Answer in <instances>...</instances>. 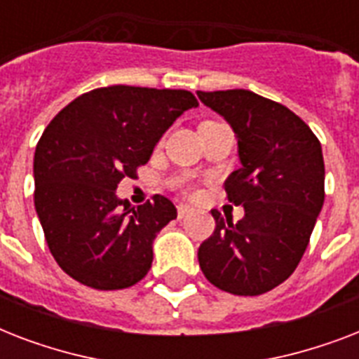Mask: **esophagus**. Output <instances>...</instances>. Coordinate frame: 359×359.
<instances>
[{
	"label": "esophagus",
	"mask_w": 359,
	"mask_h": 359,
	"mask_svg": "<svg viewBox=\"0 0 359 359\" xmlns=\"http://www.w3.org/2000/svg\"><path fill=\"white\" fill-rule=\"evenodd\" d=\"M191 212H194V208H191L190 205H179V207H177V214H179V219L186 218V216H190Z\"/></svg>",
	"instance_id": "1"
}]
</instances>
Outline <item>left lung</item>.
I'll list each match as a JSON object with an SVG mask.
<instances>
[{
  "instance_id": "1",
  "label": "left lung",
  "mask_w": 359,
  "mask_h": 359,
  "mask_svg": "<svg viewBox=\"0 0 359 359\" xmlns=\"http://www.w3.org/2000/svg\"><path fill=\"white\" fill-rule=\"evenodd\" d=\"M197 97L235 132L240 168L225 180V191L244 207L238 224L214 208L216 229L199 245V266L225 292L264 294L294 272L309 244L324 205L323 147L298 115L255 93Z\"/></svg>"
}]
</instances>
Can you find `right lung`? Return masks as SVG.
Wrapping results in <instances>:
<instances>
[{
  "instance_id": "1",
  "label": "right lung",
  "mask_w": 359,
  "mask_h": 359,
  "mask_svg": "<svg viewBox=\"0 0 359 359\" xmlns=\"http://www.w3.org/2000/svg\"><path fill=\"white\" fill-rule=\"evenodd\" d=\"M199 102L182 89L111 86L63 108L33 160L35 210L57 264L98 290L132 287L152 264V242L177 218L168 197L132 207L115 190L149 162L165 130Z\"/></svg>"
}]
</instances>
